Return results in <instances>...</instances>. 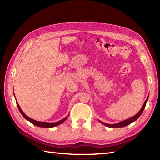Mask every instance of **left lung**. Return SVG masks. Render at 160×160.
<instances>
[{"label":"left lung","mask_w":160,"mask_h":160,"mask_svg":"<svg viewBox=\"0 0 160 160\" xmlns=\"http://www.w3.org/2000/svg\"><path fill=\"white\" fill-rule=\"evenodd\" d=\"M148 99V98H147V99L145 100L144 103V104H143V106H142V108L140 109V111H139L136 115H134L133 117L129 118V119H128V120H124V121H122V122H119V123H118V124H106V123H104V122H101V123L102 124H104V125H105V126H107V127H110V128H120V127H126V126L130 124L131 123V122H134V121H135L136 120H138V118L140 116V115H141L142 113V112H143V111H144V109L145 106H146V104H147V102Z\"/></svg>","instance_id":"left-lung-1"}]
</instances>
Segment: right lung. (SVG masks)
<instances>
[{
    "label": "right lung",
    "mask_w": 160,
    "mask_h": 160,
    "mask_svg": "<svg viewBox=\"0 0 160 160\" xmlns=\"http://www.w3.org/2000/svg\"><path fill=\"white\" fill-rule=\"evenodd\" d=\"M16 104H17V107H18V109L20 112V113L22 114V116L25 118L26 120H28V121H29L31 123H32L33 124H34L36 126H37V127H43V128H52V127H56V126L57 125H59L61 123H62V122L67 120V118H65L64 119H63V120H60L59 122H53V123H49V122H38V121H36V120H33V119L29 118L28 116H27V115L23 113V111L21 110V108H20V106L18 105V102H16Z\"/></svg>",
    "instance_id": "1"
}]
</instances>
